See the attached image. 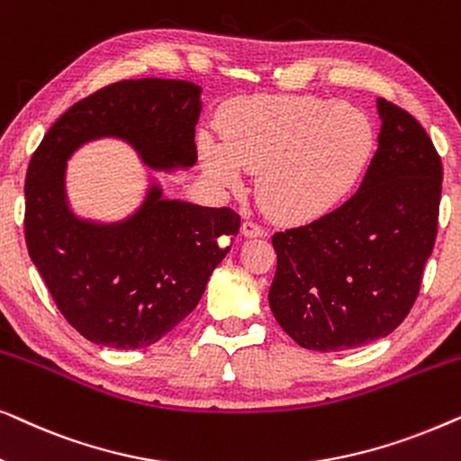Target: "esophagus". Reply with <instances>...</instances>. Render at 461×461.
Here are the masks:
<instances>
[{
    "label": "esophagus",
    "instance_id": "34e87169",
    "mask_svg": "<svg viewBox=\"0 0 461 461\" xmlns=\"http://www.w3.org/2000/svg\"><path fill=\"white\" fill-rule=\"evenodd\" d=\"M241 232H243V237H248V239H256V237L267 235V230H264L260 224L251 222V220H245V222L241 224Z\"/></svg>",
    "mask_w": 461,
    "mask_h": 461
}]
</instances>
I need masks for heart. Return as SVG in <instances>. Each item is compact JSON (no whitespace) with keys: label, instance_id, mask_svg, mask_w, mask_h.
Returning <instances> with one entry per match:
<instances>
[{"label":"heart","instance_id":"b5f03b06","mask_svg":"<svg viewBox=\"0 0 461 461\" xmlns=\"http://www.w3.org/2000/svg\"><path fill=\"white\" fill-rule=\"evenodd\" d=\"M222 144L201 140L213 185L241 188V167L258 176V197L275 218L304 222L336 207L369 166L375 130L367 113L314 96L254 98L226 113Z\"/></svg>","mask_w":461,"mask_h":461}]
</instances>
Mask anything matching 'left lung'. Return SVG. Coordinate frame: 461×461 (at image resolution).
Returning a JSON list of instances; mask_svg holds the SVG:
<instances>
[{"instance_id": "1", "label": "left lung", "mask_w": 461, "mask_h": 461, "mask_svg": "<svg viewBox=\"0 0 461 461\" xmlns=\"http://www.w3.org/2000/svg\"><path fill=\"white\" fill-rule=\"evenodd\" d=\"M382 130L358 191L306 226L275 232L268 304L302 348L386 338L420 294L437 239L443 163L407 111L377 98Z\"/></svg>"}]
</instances>
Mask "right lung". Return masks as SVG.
Listing matches in <instances>:
<instances>
[{
	"label": "right lung",
	"mask_w": 461,
	"mask_h": 461,
	"mask_svg": "<svg viewBox=\"0 0 461 461\" xmlns=\"http://www.w3.org/2000/svg\"><path fill=\"white\" fill-rule=\"evenodd\" d=\"M201 109V87L191 81L125 79L75 103L31 157L29 256L65 319L94 344L130 350L159 342L199 304L241 218L229 207L163 197L153 176L130 216L81 218L68 203L67 161L87 142L117 138L150 169H188Z\"/></svg>",
	"instance_id": "obj_1"
}]
</instances>
